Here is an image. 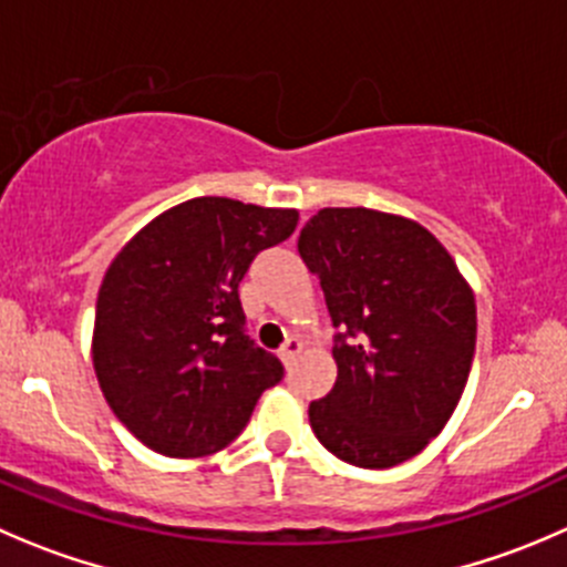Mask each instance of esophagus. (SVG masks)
Instances as JSON below:
<instances>
[{"instance_id":"34e87169","label":"esophagus","mask_w":567,"mask_h":567,"mask_svg":"<svg viewBox=\"0 0 567 567\" xmlns=\"http://www.w3.org/2000/svg\"><path fill=\"white\" fill-rule=\"evenodd\" d=\"M301 346H305V343H301L299 338H288V340H285V346H282V349H279V357H282L285 365H288V362H293V357L299 354Z\"/></svg>"}]
</instances>
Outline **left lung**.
<instances>
[{"mask_svg":"<svg viewBox=\"0 0 567 567\" xmlns=\"http://www.w3.org/2000/svg\"><path fill=\"white\" fill-rule=\"evenodd\" d=\"M340 329L334 388L310 404L323 449L360 468L415 457L452 417L476 346L474 290L410 218L323 207L299 235Z\"/></svg>","mask_w":567,"mask_h":567,"instance_id":"1","label":"left lung"}]
</instances>
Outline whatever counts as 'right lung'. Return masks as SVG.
I'll return each mask as SVG.
<instances>
[{
  "mask_svg": "<svg viewBox=\"0 0 567 567\" xmlns=\"http://www.w3.org/2000/svg\"><path fill=\"white\" fill-rule=\"evenodd\" d=\"M296 221V210L199 196L146 224L110 262L93 368L110 410L152 452H218L285 377L277 354L246 334L238 285Z\"/></svg>",
  "mask_w": 567,
  "mask_h": 567,
  "instance_id": "obj_1",
  "label": "right lung"
}]
</instances>
